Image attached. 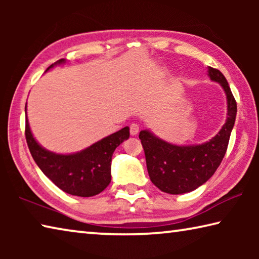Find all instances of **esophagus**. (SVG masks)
Returning a JSON list of instances; mask_svg holds the SVG:
<instances>
[{"label":"esophagus","instance_id":"1","mask_svg":"<svg viewBox=\"0 0 259 259\" xmlns=\"http://www.w3.org/2000/svg\"><path fill=\"white\" fill-rule=\"evenodd\" d=\"M139 133V125L137 123H131L130 124V134L135 136Z\"/></svg>","mask_w":259,"mask_h":259}]
</instances>
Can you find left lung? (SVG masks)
Returning <instances> with one entry per match:
<instances>
[{"label":"left lung","instance_id":"obj_1","mask_svg":"<svg viewBox=\"0 0 259 259\" xmlns=\"http://www.w3.org/2000/svg\"><path fill=\"white\" fill-rule=\"evenodd\" d=\"M208 75L221 83L227 98L226 122L212 139L201 145L178 146L155 137L148 130L139 133L148 175L162 192L183 194L194 191L212 176L226 153L235 122L236 102L221 71L209 67Z\"/></svg>","mask_w":259,"mask_h":259}]
</instances>
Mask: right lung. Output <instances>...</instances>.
Segmentation results:
<instances>
[{"instance_id": "1", "label": "right lung", "mask_w": 259, "mask_h": 259, "mask_svg": "<svg viewBox=\"0 0 259 259\" xmlns=\"http://www.w3.org/2000/svg\"><path fill=\"white\" fill-rule=\"evenodd\" d=\"M64 61V59L56 61L47 68V71L57 64H63ZM129 126H124L85 150L64 155L47 151L38 145L33 137L27 119L25 126L29 152L42 172L60 190L83 198L99 194L109 185L112 155L115 148L129 138Z\"/></svg>"}]
</instances>
